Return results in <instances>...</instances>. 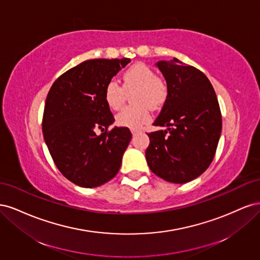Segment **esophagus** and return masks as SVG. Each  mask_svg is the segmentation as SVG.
Wrapping results in <instances>:
<instances>
[{"instance_id": "34e87169", "label": "esophagus", "mask_w": 260, "mask_h": 260, "mask_svg": "<svg viewBox=\"0 0 260 260\" xmlns=\"http://www.w3.org/2000/svg\"><path fill=\"white\" fill-rule=\"evenodd\" d=\"M137 132H138V130H137V129H131V133H132V135H133V136H135Z\"/></svg>"}]
</instances>
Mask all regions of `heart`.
Returning a JSON list of instances; mask_svg holds the SVG:
<instances>
[{
	"label": "heart",
	"instance_id": "heart-1",
	"mask_svg": "<svg viewBox=\"0 0 260 260\" xmlns=\"http://www.w3.org/2000/svg\"><path fill=\"white\" fill-rule=\"evenodd\" d=\"M133 90L136 106L125 107L116 116L120 127L138 129L151 119V108L161 106L168 95V85L162 77L156 76L155 70L144 62L130 66L122 75V86L115 80L109 81L104 91V98L109 108L117 111L123 105L127 93Z\"/></svg>",
	"mask_w": 260,
	"mask_h": 260
}]
</instances>
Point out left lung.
<instances>
[{"instance_id":"left-lung-1","label":"left lung","mask_w":260,"mask_h":260,"mask_svg":"<svg viewBox=\"0 0 260 260\" xmlns=\"http://www.w3.org/2000/svg\"><path fill=\"white\" fill-rule=\"evenodd\" d=\"M184 65L178 58L156 64L166 79L168 95L153 124L167 129L147 133L145 152L156 176L181 184L209 167L222 128L218 99L208 78Z\"/></svg>"}]
</instances>
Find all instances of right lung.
Segmentation results:
<instances>
[{
	"label": "right lung",
	"mask_w": 260,
	"mask_h": 260,
	"mask_svg": "<svg viewBox=\"0 0 260 260\" xmlns=\"http://www.w3.org/2000/svg\"><path fill=\"white\" fill-rule=\"evenodd\" d=\"M130 58L89 59L59 76L48 93L42 131L61 175L82 187H96L119 171L131 140L105 102L106 84ZM102 133L98 136L96 130Z\"/></svg>",
	"instance_id": "obj_1"
}]
</instances>
